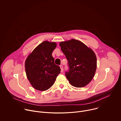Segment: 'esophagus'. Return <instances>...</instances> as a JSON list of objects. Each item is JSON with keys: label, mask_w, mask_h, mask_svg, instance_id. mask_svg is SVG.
Segmentation results:
<instances>
[{"label": "esophagus", "mask_w": 121, "mask_h": 121, "mask_svg": "<svg viewBox=\"0 0 121 121\" xmlns=\"http://www.w3.org/2000/svg\"><path fill=\"white\" fill-rule=\"evenodd\" d=\"M60 69H61V72H63V66L62 65H60Z\"/></svg>", "instance_id": "esophagus-1"}]
</instances>
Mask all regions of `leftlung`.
Wrapping results in <instances>:
<instances>
[{"instance_id":"8db88e82","label":"left lung","mask_w":121,"mask_h":121,"mask_svg":"<svg viewBox=\"0 0 121 121\" xmlns=\"http://www.w3.org/2000/svg\"><path fill=\"white\" fill-rule=\"evenodd\" d=\"M60 46L68 61L69 70L65 76L70 84L77 87L87 85L96 69V57L93 51L75 39L61 42Z\"/></svg>"}]
</instances>
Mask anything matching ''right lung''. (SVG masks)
I'll return each instance as SVG.
<instances>
[{
    "label": "right lung",
    "mask_w": 121,
    "mask_h": 121,
    "mask_svg": "<svg viewBox=\"0 0 121 121\" xmlns=\"http://www.w3.org/2000/svg\"><path fill=\"white\" fill-rule=\"evenodd\" d=\"M56 46L55 42L44 41L33 50L26 60L27 78L36 90L45 91L50 88L60 73V67L54 63L52 56Z\"/></svg>",
    "instance_id": "right-lung-1"
}]
</instances>
